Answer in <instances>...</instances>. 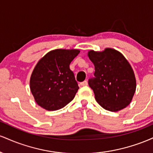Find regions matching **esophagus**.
Returning a JSON list of instances; mask_svg holds the SVG:
<instances>
[{
	"label": "esophagus",
	"instance_id": "1",
	"mask_svg": "<svg viewBox=\"0 0 153 153\" xmlns=\"http://www.w3.org/2000/svg\"><path fill=\"white\" fill-rule=\"evenodd\" d=\"M87 85H88V82L86 81V80H85V81L80 82V85H81V86H86Z\"/></svg>",
	"mask_w": 153,
	"mask_h": 153
}]
</instances>
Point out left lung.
<instances>
[{"label": "left lung", "mask_w": 153, "mask_h": 153, "mask_svg": "<svg viewBox=\"0 0 153 153\" xmlns=\"http://www.w3.org/2000/svg\"><path fill=\"white\" fill-rule=\"evenodd\" d=\"M94 63L95 78L88 85L95 99L107 111L117 112L131 103L136 91V78L131 65L124 56L113 48L88 52Z\"/></svg>", "instance_id": "8db88e82"}]
</instances>
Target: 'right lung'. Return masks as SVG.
Wrapping results in <instances>:
<instances>
[{"label": "right lung", "instance_id": "right-lung-1", "mask_svg": "<svg viewBox=\"0 0 153 153\" xmlns=\"http://www.w3.org/2000/svg\"><path fill=\"white\" fill-rule=\"evenodd\" d=\"M79 53L77 49H56L38 61L29 83L39 106L47 111L58 110L74 99L79 87L70 64Z\"/></svg>", "mask_w": 153, "mask_h": 153}]
</instances>
